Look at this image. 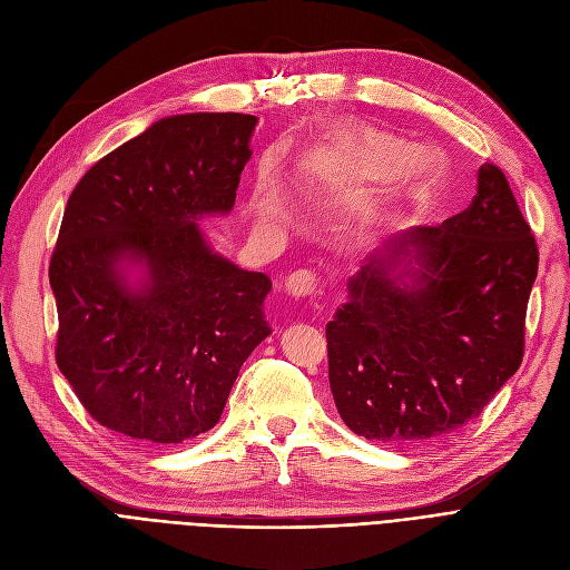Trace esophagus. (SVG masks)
<instances>
[{
    "mask_svg": "<svg viewBox=\"0 0 570 570\" xmlns=\"http://www.w3.org/2000/svg\"><path fill=\"white\" fill-rule=\"evenodd\" d=\"M284 288L288 295H293L295 301H307L316 293V275L312 269H295L293 275L286 277Z\"/></svg>",
    "mask_w": 570,
    "mask_h": 570,
    "instance_id": "obj_1",
    "label": "esophagus"
}]
</instances>
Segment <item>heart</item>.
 <instances>
[{
	"instance_id": "b5f03b06",
	"label": "heart",
	"mask_w": 570,
	"mask_h": 570,
	"mask_svg": "<svg viewBox=\"0 0 570 570\" xmlns=\"http://www.w3.org/2000/svg\"><path fill=\"white\" fill-rule=\"evenodd\" d=\"M295 173L303 189L385 177L387 198L415 200L436 185L441 161L432 149H409L404 140L372 127L337 125L303 149Z\"/></svg>"
}]
</instances>
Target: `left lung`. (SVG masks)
Wrapping results in <instances>:
<instances>
[{
  "mask_svg": "<svg viewBox=\"0 0 570 570\" xmlns=\"http://www.w3.org/2000/svg\"><path fill=\"white\" fill-rule=\"evenodd\" d=\"M535 273V239L494 164L478 168L464 213L387 237L325 327L346 428L411 443L473 421L522 363Z\"/></svg>",
  "mask_w": 570,
  "mask_h": 570,
  "instance_id": "left-lung-1",
  "label": "left lung"
}]
</instances>
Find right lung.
<instances>
[{
  "label": "right lung",
  "instance_id": "1",
  "mask_svg": "<svg viewBox=\"0 0 570 570\" xmlns=\"http://www.w3.org/2000/svg\"><path fill=\"white\" fill-rule=\"evenodd\" d=\"M256 122L243 112L164 117L69 196L48 273L55 357L112 432L183 443L213 430L239 367L269 335L273 282L213 252L198 224L233 209ZM129 266L144 275L134 285Z\"/></svg>",
  "mask_w": 570,
  "mask_h": 570
}]
</instances>
